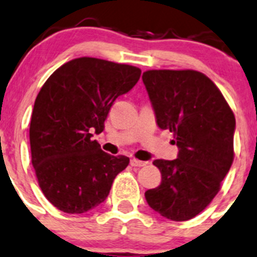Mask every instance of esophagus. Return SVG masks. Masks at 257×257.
<instances>
[{
    "mask_svg": "<svg viewBox=\"0 0 257 257\" xmlns=\"http://www.w3.org/2000/svg\"><path fill=\"white\" fill-rule=\"evenodd\" d=\"M131 165L134 167H142V166H146V165H147V162L140 161V160H137V158H132Z\"/></svg>",
    "mask_w": 257,
    "mask_h": 257,
    "instance_id": "esophagus-1",
    "label": "esophagus"
}]
</instances>
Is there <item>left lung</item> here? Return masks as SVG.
<instances>
[{"label":"left lung","mask_w":257,"mask_h":257,"mask_svg":"<svg viewBox=\"0 0 257 257\" xmlns=\"http://www.w3.org/2000/svg\"><path fill=\"white\" fill-rule=\"evenodd\" d=\"M161 129L174 133L176 160H155L161 184L145 193L148 205L183 222L203 212L233 162L236 119L219 88L193 69H152L142 76Z\"/></svg>","instance_id":"obj_1"}]
</instances>
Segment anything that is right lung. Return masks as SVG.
<instances>
[{
	"mask_svg": "<svg viewBox=\"0 0 257 257\" xmlns=\"http://www.w3.org/2000/svg\"><path fill=\"white\" fill-rule=\"evenodd\" d=\"M140 77L134 66L81 57L56 69L40 88L29 131L31 164L45 198L62 212L81 214L101 204L129 165L128 157L104 152L91 137L104 131L111 105Z\"/></svg>",
	"mask_w": 257,
	"mask_h": 257,
	"instance_id": "add662e5",
	"label": "right lung"
}]
</instances>
